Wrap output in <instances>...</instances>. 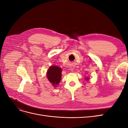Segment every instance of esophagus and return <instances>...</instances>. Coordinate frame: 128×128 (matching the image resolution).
<instances>
[{"instance_id":"esophagus-1","label":"esophagus","mask_w":128,"mask_h":128,"mask_svg":"<svg viewBox=\"0 0 128 128\" xmlns=\"http://www.w3.org/2000/svg\"><path fill=\"white\" fill-rule=\"evenodd\" d=\"M70 70H71L72 72L73 71V68L72 67H70Z\"/></svg>"}]
</instances>
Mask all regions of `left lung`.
<instances>
[{"label": "left lung", "mask_w": 128, "mask_h": 128, "mask_svg": "<svg viewBox=\"0 0 128 128\" xmlns=\"http://www.w3.org/2000/svg\"><path fill=\"white\" fill-rule=\"evenodd\" d=\"M85 80H89V78H88V77H85Z\"/></svg>", "instance_id": "left-lung-1"}]
</instances>
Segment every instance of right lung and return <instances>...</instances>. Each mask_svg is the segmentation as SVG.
Masks as SVG:
<instances>
[{"label":"right lung","mask_w":128,"mask_h":128,"mask_svg":"<svg viewBox=\"0 0 128 128\" xmlns=\"http://www.w3.org/2000/svg\"><path fill=\"white\" fill-rule=\"evenodd\" d=\"M62 70L61 68L54 65L50 66L46 72V77L48 80L54 88L57 87L60 82Z\"/></svg>","instance_id":"add662e5"}]
</instances>
